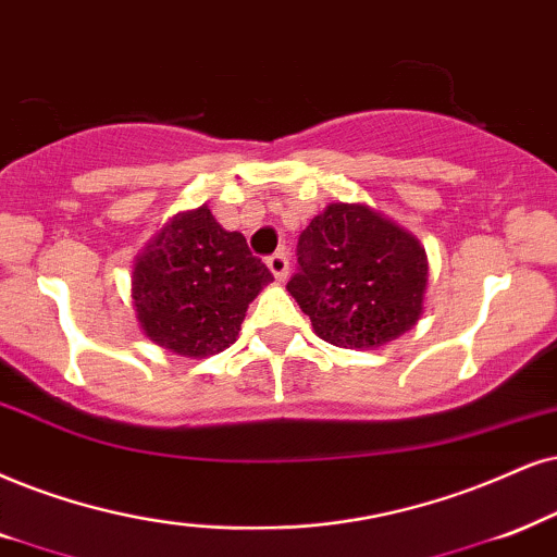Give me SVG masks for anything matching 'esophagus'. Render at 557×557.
I'll return each instance as SVG.
<instances>
[{
    "instance_id": "esophagus-1",
    "label": "esophagus",
    "mask_w": 557,
    "mask_h": 557,
    "mask_svg": "<svg viewBox=\"0 0 557 557\" xmlns=\"http://www.w3.org/2000/svg\"><path fill=\"white\" fill-rule=\"evenodd\" d=\"M267 267H270V272L283 283L287 277V270H290V259H287L285 251H274V255L267 259Z\"/></svg>"
}]
</instances>
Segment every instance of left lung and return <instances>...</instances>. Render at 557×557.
<instances>
[{
  "instance_id": "8db88e82",
  "label": "left lung",
  "mask_w": 557,
  "mask_h": 557,
  "mask_svg": "<svg viewBox=\"0 0 557 557\" xmlns=\"http://www.w3.org/2000/svg\"><path fill=\"white\" fill-rule=\"evenodd\" d=\"M426 251L417 236L360 202H331L298 238L287 290L334 347H383L424 313Z\"/></svg>"
}]
</instances>
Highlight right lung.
I'll list each match as a JSON object with an SVG mask.
<instances>
[{"mask_svg":"<svg viewBox=\"0 0 557 557\" xmlns=\"http://www.w3.org/2000/svg\"><path fill=\"white\" fill-rule=\"evenodd\" d=\"M272 283L238 231L208 206L174 215L133 267L136 319L159 347L185 357L218 355L236 342L249 302Z\"/></svg>","mask_w":557,"mask_h":557,"instance_id":"1","label":"right lung"}]
</instances>
